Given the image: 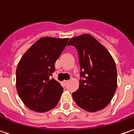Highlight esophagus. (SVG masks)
<instances>
[{
    "label": "esophagus",
    "mask_w": 134,
    "mask_h": 134,
    "mask_svg": "<svg viewBox=\"0 0 134 134\" xmlns=\"http://www.w3.org/2000/svg\"><path fill=\"white\" fill-rule=\"evenodd\" d=\"M68 82H69V80H64L63 81V83L64 84V85H66L67 83H68Z\"/></svg>",
    "instance_id": "1"
}]
</instances>
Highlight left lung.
<instances>
[{"mask_svg":"<svg viewBox=\"0 0 134 134\" xmlns=\"http://www.w3.org/2000/svg\"><path fill=\"white\" fill-rule=\"evenodd\" d=\"M68 45L77 50L80 67L79 88L72 93L75 103L88 112L110 104L117 88L116 63L106 48L90 34L70 39Z\"/></svg>","mask_w":134,"mask_h":134,"instance_id":"obj_1","label":"left lung"}]
</instances>
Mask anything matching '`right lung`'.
<instances>
[{
    "label": "right lung",
    "mask_w": 134,
    "mask_h": 134,
    "mask_svg": "<svg viewBox=\"0 0 134 134\" xmlns=\"http://www.w3.org/2000/svg\"><path fill=\"white\" fill-rule=\"evenodd\" d=\"M69 39L40 38L20 59L16 69V89L20 98L30 110L44 113L58 104L63 88L50 77Z\"/></svg>",
    "instance_id": "1"
}]
</instances>
